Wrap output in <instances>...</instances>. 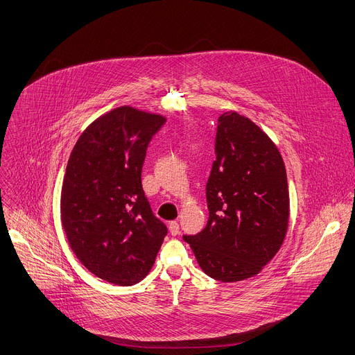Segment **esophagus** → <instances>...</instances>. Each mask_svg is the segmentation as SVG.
<instances>
[{
	"label": "esophagus",
	"mask_w": 355,
	"mask_h": 355,
	"mask_svg": "<svg viewBox=\"0 0 355 355\" xmlns=\"http://www.w3.org/2000/svg\"><path fill=\"white\" fill-rule=\"evenodd\" d=\"M168 230H170V234L171 235H178L180 234V225H178V222L177 220H171L170 223H168Z\"/></svg>",
	"instance_id": "1"
}]
</instances>
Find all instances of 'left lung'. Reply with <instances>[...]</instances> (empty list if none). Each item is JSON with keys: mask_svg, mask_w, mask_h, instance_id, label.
<instances>
[{"mask_svg": "<svg viewBox=\"0 0 355 355\" xmlns=\"http://www.w3.org/2000/svg\"><path fill=\"white\" fill-rule=\"evenodd\" d=\"M215 153L207 182V227L184 241L208 276L241 282L259 273L286 238V168L270 137L236 112L219 117Z\"/></svg>", "mask_w": 355, "mask_h": 355, "instance_id": "8db88e82", "label": "left lung"}]
</instances>
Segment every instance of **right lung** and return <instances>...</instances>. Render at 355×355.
Listing matches in <instances>:
<instances>
[{"label":"right lung","mask_w":355,"mask_h":355,"mask_svg":"<svg viewBox=\"0 0 355 355\" xmlns=\"http://www.w3.org/2000/svg\"><path fill=\"white\" fill-rule=\"evenodd\" d=\"M166 120L116 107L92 121L71 153L60 192L62 227L80 263L109 283L143 280L167 235L141 185L147 146Z\"/></svg>","instance_id":"right-lung-1"}]
</instances>
